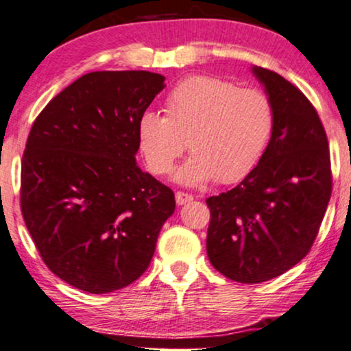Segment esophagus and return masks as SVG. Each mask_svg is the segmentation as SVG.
<instances>
[{"label": "esophagus", "instance_id": "obj_1", "mask_svg": "<svg viewBox=\"0 0 351 351\" xmlns=\"http://www.w3.org/2000/svg\"><path fill=\"white\" fill-rule=\"evenodd\" d=\"M176 202H177V204H180V206H182V204L193 202V195L185 193V192H177L176 193Z\"/></svg>", "mask_w": 351, "mask_h": 351}]
</instances>
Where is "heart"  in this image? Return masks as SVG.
I'll list each match as a JSON object with an SVG mask.
<instances>
[{
	"mask_svg": "<svg viewBox=\"0 0 351 351\" xmlns=\"http://www.w3.org/2000/svg\"><path fill=\"white\" fill-rule=\"evenodd\" d=\"M272 127L274 111L263 92L193 75L167 93L165 116L147 111L140 117L138 142L154 174L172 172L189 143L192 158L177 176L182 184H234L256 166Z\"/></svg>",
	"mask_w": 351,
	"mask_h": 351,
	"instance_id": "obj_1",
	"label": "heart"
}]
</instances>
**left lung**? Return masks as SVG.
Instances as JSON below:
<instances>
[{
    "label": "left lung",
    "instance_id": "obj_1",
    "mask_svg": "<svg viewBox=\"0 0 351 351\" xmlns=\"http://www.w3.org/2000/svg\"><path fill=\"white\" fill-rule=\"evenodd\" d=\"M252 71L274 111L271 140L235 189L206 199L209 261L242 284L274 279L306 256L332 193L329 143L315 106L282 75Z\"/></svg>",
    "mask_w": 351,
    "mask_h": 351
}]
</instances>
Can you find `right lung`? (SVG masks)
<instances>
[{
    "label": "right lung",
    "instance_id": "1",
    "mask_svg": "<svg viewBox=\"0 0 351 351\" xmlns=\"http://www.w3.org/2000/svg\"><path fill=\"white\" fill-rule=\"evenodd\" d=\"M165 88L147 71L82 75L49 101L22 156L21 209L45 265L88 293L147 271L174 192L136 166L138 121Z\"/></svg>",
    "mask_w": 351,
    "mask_h": 351
}]
</instances>
